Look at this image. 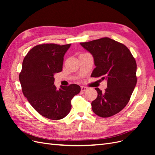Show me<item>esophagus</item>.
Wrapping results in <instances>:
<instances>
[{
  "mask_svg": "<svg viewBox=\"0 0 155 155\" xmlns=\"http://www.w3.org/2000/svg\"><path fill=\"white\" fill-rule=\"evenodd\" d=\"M87 90H88V88H87V87H84V86L81 87V91L82 92L86 91Z\"/></svg>",
  "mask_w": 155,
  "mask_h": 155,
  "instance_id": "34e87169",
  "label": "esophagus"
}]
</instances>
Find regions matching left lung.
Instances as JSON below:
<instances>
[{
    "label": "left lung",
    "instance_id": "left-lung-1",
    "mask_svg": "<svg viewBox=\"0 0 155 155\" xmlns=\"http://www.w3.org/2000/svg\"><path fill=\"white\" fill-rule=\"evenodd\" d=\"M80 45L94 58L96 68L91 77L107 81L105 92L95 88L97 96L92 102V109L102 118L115 115L128 104L137 85L135 59L126 46L109 37Z\"/></svg>",
    "mask_w": 155,
    "mask_h": 155
}]
</instances>
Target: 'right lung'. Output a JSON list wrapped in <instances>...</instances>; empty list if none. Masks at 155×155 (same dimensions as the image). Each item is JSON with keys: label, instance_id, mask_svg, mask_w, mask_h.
I'll list each match as a JSON object with an SVG mask.
<instances>
[{"label": "right lung", "instance_id": "add662e5", "mask_svg": "<svg viewBox=\"0 0 155 155\" xmlns=\"http://www.w3.org/2000/svg\"><path fill=\"white\" fill-rule=\"evenodd\" d=\"M71 44L39 45L32 48L22 62L19 81L23 94L33 108L45 118L61 120L71 109V100L81 88L76 84L54 85L55 74L62 71L64 55Z\"/></svg>", "mask_w": 155, "mask_h": 155}]
</instances>
